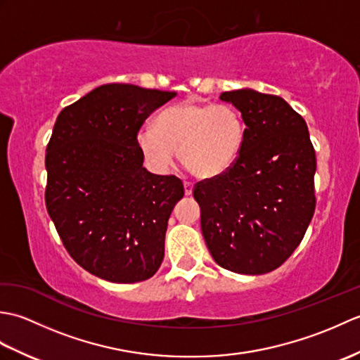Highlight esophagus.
Listing matches in <instances>:
<instances>
[{
  "label": "esophagus",
  "instance_id": "obj_1",
  "mask_svg": "<svg viewBox=\"0 0 360 360\" xmlns=\"http://www.w3.org/2000/svg\"><path fill=\"white\" fill-rule=\"evenodd\" d=\"M184 192H186V195H192V192H193V184H192V182L184 181Z\"/></svg>",
  "mask_w": 360,
  "mask_h": 360
}]
</instances>
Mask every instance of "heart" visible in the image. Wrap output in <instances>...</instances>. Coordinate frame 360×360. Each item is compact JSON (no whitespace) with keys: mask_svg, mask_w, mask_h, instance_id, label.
I'll return each mask as SVG.
<instances>
[{"mask_svg":"<svg viewBox=\"0 0 360 360\" xmlns=\"http://www.w3.org/2000/svg\"><path fill=\"white\" fill-rule=\"evenodd\" d=\"M244 131L243 116L235 106L184 101L160 111L155 128H142L137 145L159 170L170 167L179 150L181 162L190 173L213 179L236 162Z\"/></svg>","mask_w":360,"mask_h":360,"instance_id":"1","label":"heart"}]
</instances>
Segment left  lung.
Listing matches in <instances>:
<instances>
[{
	"instance_id": "8db88e82",
	"label": "left lung",
	"mask_w": 360,
	"mask_h": 360,
	"mask_svg": "<svg viewBox=\"0 0 360 360\" xmlns=\"http://www.w3.org/2000/svg\"><path fill=\"white\" fill-rule=\"evenodd\" d=\"M221 101L241 112L246 131L227 173L196 182L201 231L227 271L277 269L302 243L316 210V151L307 122L278 96L227 91Z\"/></svg>"
}]
</instances>
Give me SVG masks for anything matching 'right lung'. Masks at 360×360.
<instances>
[{"mask_svg": "<svg viewBox=\"0 0 360 360\" xmlns=\"http://www.w3.org/2000/svg\"><path fill=\"white\" fill-rule=\"evenodd\" d=\"M176 93L108 83L58 114L46 147V209L68 254L98 278L137 283L164 259L184 186L142 167L137 133Z\"/></svg>", "mask_w": 360, "mask_h": 360, "instance_id": "1", "label": "right lung"}]
</instances>
